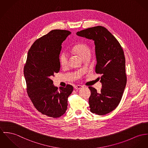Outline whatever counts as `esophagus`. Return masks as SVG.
Returning <instances> with one entry per match:
<instances>
[{"label": "esophagus", "mask_w": 148, "mask_h": 148, "mask_svg": "<svg viewBox=\"0 0 148 148\" xmlns=\"http://www.w3.org/2000/svg\"><path fill=\"white\" fill-rule=\"evenodd\" d=\"M82 88V86H80V85H77V86H74V88L75 89H77V90H79L80 88Z\"/></svg>", "instance_id": "1"}]
</instances>
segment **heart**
Listing matches in <instances>:
<instances>
[{
	"label": "heart",
	"instance_id": "heart-1",
	"mask_svg": "<svg viewBox=\"0 0 148 148\" xmlns=\"http://www.w3.org/2000/svg\"><path fill=\"white\" fill-rule=\"evenodd\" d=\"M73 51L75 53L78 55L80 57L82 58L87 56H90L91 51L90 48L84 44L78 45L73 49ZM68 56L67 53L62 52L60 56V63L61 65L63 67H65L68 64Z\"/></svg>",
	"mask_w": 148,
	"mask_h": 148
}]
</instances>
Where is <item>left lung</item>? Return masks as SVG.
I'll return each instance as SVG.
<instances>
[{
	"instance_id": "left-lung-1",
	"label": "left lung",
	"mask_w": 148,
	"mask_h": 148,
	"mask_svg": "<svg viewBox=\"0 0 148 148\" xmlns=\"http://www.w3.org/2000/svg\"><path fill=\"white\" fill-rule=\"evenodd\" d=\"M77 35L94 41L97 61L95 71L101 74V91L97 92L89 87L90 111L100 115L109 113L119 105L127 83L123 50L113 35L101 26L81 30Z\"/></svg>"
}]
</instances>
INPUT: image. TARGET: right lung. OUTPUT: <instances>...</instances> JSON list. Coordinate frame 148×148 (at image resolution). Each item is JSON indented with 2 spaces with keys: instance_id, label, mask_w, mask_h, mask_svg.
<instances>
[{
  "instance_id": "1",
  "label": "right lung",
  "mask_w": 148,
  "mask_h": 148,
  "mask_svg": "<svg viewBox=\"0 0 148 148\" xmlns=\"http://www.w3.org/2000/svg\"><path fill=\"white\" fill-rule=\"evenodd\" d=\"M70 34L68 30H53L35 40L24 66L29 97L39 112L52 118L65 114L68 98L73 91L69 84L58 88L51 79L60 71L61 45Z\"/></svg>"
}]
</instances>
